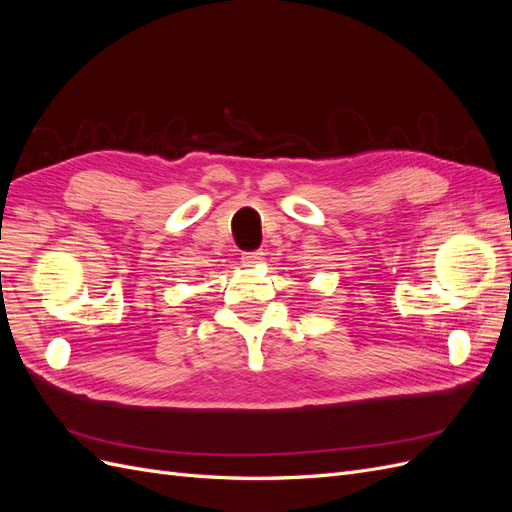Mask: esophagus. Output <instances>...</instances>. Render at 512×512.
Here are the masks:
<instances>
[{
	"label": "esophagus",
	"mask_w": 512,
	"mask_h": 512,
	"mask_svg": "<svg viewBox=\"0 0 512 512\" xmlns=\"http://www.w3.org/2000/svg\"><path fill=\"white\" fill-rule=\"evenodd\" d=\"M262 260H265V254H262V252H243L241 254L243 267H256V265H260Z\"/></svg>",
	"instance_id": "34e87169"
}]
</instances>
